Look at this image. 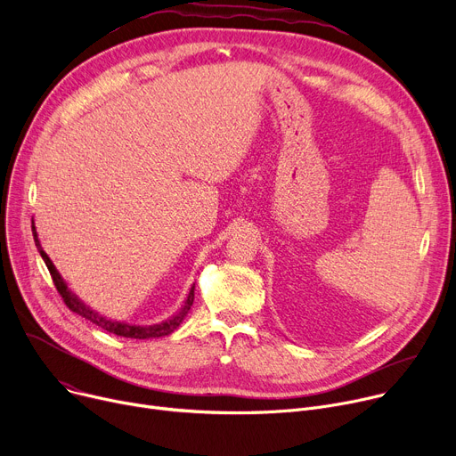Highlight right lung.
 Masks as SVG:
<instances>
[{
  "instance_id": "add662e5",
  "label": "right lung",
  "mask_w": 456,
  "mask_h": 456,
  "mask_svg": "<svg viewBox=\"0 0 456 456\" xmlns=\"http://www.w3.org/2000/svg\"><path fill=\"white\" fill-rule=\"evenodd\" d=\"M33 236H35V244H37V248H38V251H40V255H42V258H44V262H45V265H47V269H49V273H51L53 282H54L58 293L62 295V298H64V302H66V306H68L71 312H75L77 315H80V317L91 321L94 324H97L99 328H102V330H106V331H110V333H115V336L130 338V339L165 338V336H168V333H172L181 322H183L185 317H187V314L191 312V306H192V302H194V284H192V288H191V291H189V295H187V298H185V302H183V306H181V310L175 312L172 317H168V319L163 321V322L150 324V326H141V324H130V322H120V321L108 319V317L101 315L99 312L91 310L87 305H84V302L68 288L66 281L62 279V275H60L58 269L54 267L53 260H51V258L47 256V253L42 249V244H40V240H38V232H37L35 222H33Z\"/></svg>"
}]
</instances>
